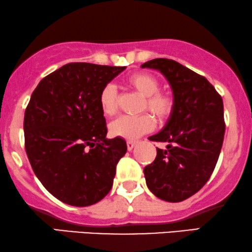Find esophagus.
<instances>
[{"instance_id":"esophagus-1","label":"esophagus","mask_w":252,"mask_h":252,"mask_svg":"<svg viewBox=\"0 0 252 252\" xmlns=\"http://www.w3.org/2000/svg\"><path fill=\"white\" fill-rule=\"evenodd\" d=\"M137 144V142H133V141H128L126 142V148H128L129 151H131V150L135 148Z\"/></svg>"}]
</instances>
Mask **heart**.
Wrapping results in <instances>:
<instances>
[{"mask_svg": "<svg viewBox=\"0 0 252 252\" xmlns=\"http://www.w3.org/2000/svg\"><path fill=\"white\" fill-rule=\"evenodd\" d=\"M126 82L130 89L144 97L142 111L149 110L160 122L170 119L174 110V97L170 92L159 91V80L155 75L146 72H136ZM98 104L104 116L115 115L119 109V95L115 86L108 84L101 89ZM155 126V119L150 114L137 117L122 116L110 123L109 131L114 137L133 141L154 130Z\"/></svg>", "mask_w": 252, "mask_h": 252, "instance_id": "heart-1", "label": "heart"}]
</instances>
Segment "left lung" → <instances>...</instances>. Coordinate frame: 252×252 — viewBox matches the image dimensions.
Listing matches in <instances>:
<instances>
[{
    "label": "left lung",
    "mask_w": 252,
    "mask_h": 252,
    "mask_svg": "<svg viewBox=\"0 0 252 252\" xmlns=\"http://www.w3.org/2000/svg\"><path fill=\"white\" fill-rule=\"evenodd\" d=\"M143 68L158 69L170 82L174 110L150 141L167 143L144 167L149 189L159 199L180 202L205 186L223 144V101L205 76L172 59L157 58Z\"/></svg>",
    "instance_id": "obj_1"
}]
</instances>
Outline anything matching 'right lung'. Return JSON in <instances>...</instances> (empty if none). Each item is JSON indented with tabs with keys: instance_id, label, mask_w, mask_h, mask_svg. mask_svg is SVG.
<instances>
[{
	"instance_id": "add662e5",
	"label": "right lung",
	"mask_w": 252,
	"mask_h": 252,
	"mask_svg": "<svg viewBox=\"0 0 252 252\" xmlns=\"http://www.w3.org/2000/svg\"><path fill=\"white\" fill-rule=\"evenodd\" d=\"M124 69L69 63L45 76L31 95L24 114L25 151L43 186L67 205H94L113 187L126 143L106 137L98 95Z\"/></svg>"
}]
</instances>
